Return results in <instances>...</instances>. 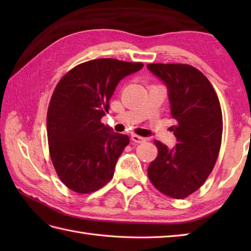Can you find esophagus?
I'll use <instances>...</instances> for the list:
<instances>
[{
    "mask_svg": "<svg viewBox=\"0 0 251 251\" xmlns=\"http://www.w3.org/2000/svg\"><path fill=\"white\" fill-rule=\"evenodd\" d=\"M131 140L134 142H137V143H142V142L146 141V138L134 134V135H131Z\"/></svg>",
    "mask_w": 251,
    "mask_h": 251,
    "instance_id": "obj_1",
    "label": "esophagus"
}]
</instances>
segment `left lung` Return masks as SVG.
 <instances>
[{
	"label": "left lung",
	"mask_w": 251,
	"mask_h": 251,
	"mask_svg": "<svg viewBox=\"0 0 251 251\" xmlns=\"http://www.w3.org/2000/svg\"><path fill=\"white\" fill-rule=\"evenodd\" d=\"M149 70L166 84L177 138L172 150L155 140L156 158L148 176L163 194L182 200L204 184L214 169L222 140V111L208 78L196 68L180 63H150Z\"/></svg>",
	"instance_id": "obj_1"
}]
</instances>
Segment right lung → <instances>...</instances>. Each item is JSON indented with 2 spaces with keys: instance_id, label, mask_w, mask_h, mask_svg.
<instances>
[{
  "instance_id": "obj_1",
  "label": "right lung",
  "mask_w": 251,
  "mask_h": 251,
  "mask_svg": "<svg viewBox=\"0 0 251 251\" xmlns=\"http://www.w3.org/2000/svg\"><path fill=\"white\" fill-rule=\"evenodd\" d=\"M141 62L100 58L77 65L58 82L47 110L50 155L58 177L79 194L102 188L129 143L101 123L123 77L139 71Z\"/></svg>"
}]
</instances>
